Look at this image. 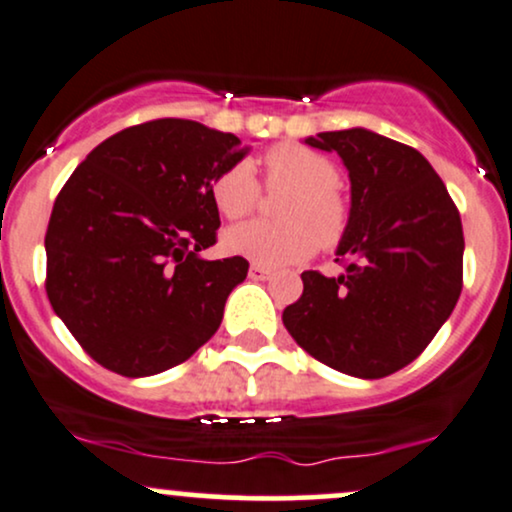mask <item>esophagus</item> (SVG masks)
Instances as JSON below:
<instances>
[{"instance_id": "1", "label": "esophagus", "mask_w": 512, "mask_h": 512, "mask_svg": "<svg viewBox=\"0 0 512 512\" xmlns=\"http://www.w3.org/2000/svg\"><path fill=\"white\" fill-rule=\"evenodd\" d=\"M250 279H257V281L272 279V272H269L267 267H262V264H252V267H250Z\"/></svg>"}]
</instances>
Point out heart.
Masks as SVG:
<instances>
[{
    "label": "heart",
    "instance_id": "heart-1",
    "mask_svg": "<svg viewBox=\"0 0 512 512\" xmlns=\"http://www.w3.org/2000/svg\"><path fill=\"white\" fill-rule=\"evenodd\" d=\"M267 187L289 192L279 202V223L250 221L231 228L223 245L233 255L262 264L289 267L310 257L317 243L325 250L337 248L349 231V204L339 192L337 163L303 144H276L264 154ZM211 199L221 216L236 221L255 211L260 202V182L248 161L223 168L211 180Z\"/></svg>",
    "mask_w": 512,
    "mask_h": 512
}]
</instances>
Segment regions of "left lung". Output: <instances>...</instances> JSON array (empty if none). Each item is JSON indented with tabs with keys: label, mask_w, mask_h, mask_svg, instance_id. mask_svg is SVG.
<instances>
[{
	"label": "left lung",
	"mask_w": 512,
	"mask_h": 512,
	"mask_svg": "<svg viewBox=\"0 0 512 512\" xmlns=\"http://www.w3.org/2000/svg\"><path fill=\"white\" fill-rule=\"evenodd\" d=\"M305 144L337 151L349 170V231L337 248L346 272H303V296L284 310V325L325 366L385 378L431 344L460 298V211L407 144L363 127Z\"/></svg>",
	"instance_id": "1"
}]
</instances>
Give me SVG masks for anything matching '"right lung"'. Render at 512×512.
<instances>
[{
    "mask_svg": "<svg viewBox=\"0 0 512 512\" xmlns=\"http://www.w3.org/2000/svg\"><path fill=\"white\" fill-rule=\"evenodd\" d=\"M245 154L236 134L163 117L105 139L64 182L45 233V291L103 368L163 373L219 330L250 264L199 252L221 226L211 180Z\"/></svg>",
    "mask_w": 512,
    "mask_h": 512,
    "instance_id": "obj_1",
    "label": "right lung"
}]
</instances>
